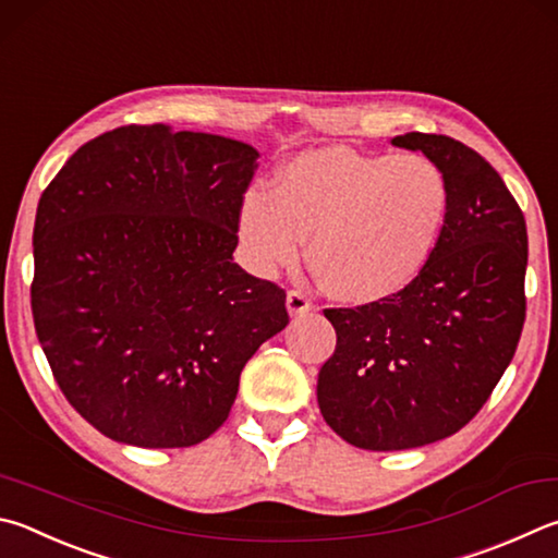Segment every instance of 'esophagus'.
Listing matches in <instances>:
<instances>
[{
    "mask_svg": "<svg viewBox=\"0 0 558 558\" xmlns=\"http://www.w3.org/2000/svg\"><path fill=\"white\" fill-rule=\"evenodd\" d=\"M286 305H288L290 317H305V314H310L314 310L312 300L305 295V292H300V290H290L288 292Z\"/></svg>",
    "mask_w": 558,
    "mask_h": 558,
    "instance_id": "1",
    "label": "esophagus"
}]
</instances>
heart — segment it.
I'll return each mask as SVG.
<instances>
[{
	"label": "heart",
	"mask_w": 558,
	"mask_h": 558,
	"mask_svg": "<svg viewBox=\"0 0 558 558\" xmlns=\"http://www.w3.org/2000/svg\"><path fill=\"white\" fill-rule=\"evenodd\" d=\"M451 215V185L424 154H359L319 148L272 175L270 190L241 199L236 231L260 276L310 266L329 298L373 305L398 295L429 266Z\"/></svg>",
	"instance_id": "obj_1"
}]
</instances>
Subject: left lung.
I'll use <instances>...</instances> for the list:
<instances>
[{"instance_id": "1", "label": "left lung", "mask_w": 558, "mask_h": 558, "mask_svg": "<svg viewBox=\"0 0 558 558\" xmlns=\"http://www.w3.org/2000/svg\"><path fill=\"white\" fill-rule=\"evenodd\" d=\"M392 146L437 160L451 215L412 286L324 310L337 349L319 371V412L368 451L417 449L465 427L510 366L526 310V225L498 170L449 136L410 131Z\"/></svg>"}]
</instances>
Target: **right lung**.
Here are the masks:
<instances>
[{
	"mask_svg": "<svg viewBox=\"0 0 558 558\" xmlns=\"http://www.w3.org/2000/svg\"><path fill=\"white\" fill-rule=\"evenodd\" d=\"M258 150L166 124L80 146L40 195L32 312L53 378L105 437L205 441L246 361L288 327L286 290L234 263Z\"/></svg>",
	"mask_w": 558,
	"mask_h": 558,
	"instance_id": "obj_1",
	"label": "right lung"
}]
</instances>
